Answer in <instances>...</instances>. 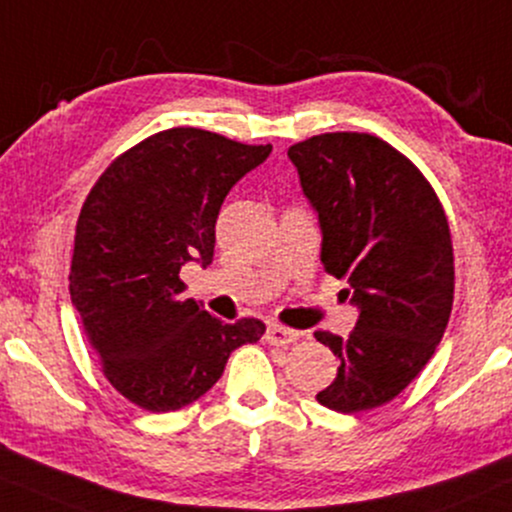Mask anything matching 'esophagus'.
Here are the masks:
<instances>
[{
  "label": "esophagus",
  "instance_id": "esophagus-1",
  "mask_svg": "<svg viewBox=\"0 0 512 512\" xmlns=\"http://www.w3.org/2000/svg\"><path fill=\"white\" fill-rule=\"evenodd\" d=\"M264 338H267V343H272V346H288V343L298 341L300 331L286 329V326H281V324H269L267 336Z\"/></svg>",
  "mask_w": 512,
  "mask_h": 512
}]
</instances>
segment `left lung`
Returning a JSON list of instances; mask_svg holds the SVG:
<instances>
[{"label":"left lung","mask_w":512,"mask_h":512,"mask_svg":"<svg viewBox=\"0 0 512 512\" xmlns=\"http://www.w3.org/2000/svg\"><path fill=\"white\" fill-rule=\"evenodd\" d=\"M322 231V264L357 310L346 338L317 331L341 362L324 408L389 403L432 360L453 307L446 214L417 166L367 133H324L288 150Z\"/></svg>","instance_id":"1"}]
</instances>
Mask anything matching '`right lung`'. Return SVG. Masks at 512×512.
Returning a JSON list of instances; mask_svg holds the SVG:
<instances>
[{"label": "right lung", "instance_id": "right-lung-1", "mask_svg": "<svg viewBox=\"0 0 512 512\" xmlns=\"http://www.w3.org/2000/svg\"><path fill=\"white\" fill-rule=\"evenodd\" d=\"M272 145L169 128L109 166L80 209L69 291L104 377L138 408L171 412L212 389L231 353L264 334L183 300L181 267L212 264L229 190Z\"/></svg>", "mask_w": 512, "mask_h": 512}]
</instances>
